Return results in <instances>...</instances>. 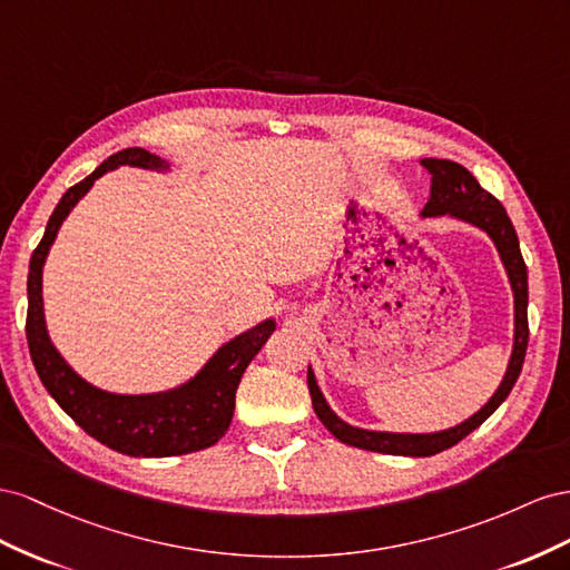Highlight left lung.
<instances>
[{
    "label": "left lung",
    "instance_id": "8db88e82",
    "mask_svg": "<svg viewBox=\"0 0 570 570\" xmlns=\"http://www.w3.org/2000/svg\"><path fill=\"white\" fill-rule=\"evenodd\" d=\"M422 167L430 169L432 174V198L422 209V215L434 217V215H453L459 219H465L470 224L480 226L487 234L492 236L497 248L501 253L503 267L509 272V279L513 286V298H515V344L513 355L509 363V372L503 377L497 394L490 399L480 413H475L463 425L436 432V434H389V432H367V430H355L346 422H341L330 405L324 403L322 392L317 389L313 370H307V389H311L313 396V409L322 425L327 428L338 442H344L355 449L365 451H377V453H394V456H434V453L451 449L459 444L463 436H468L473 430H478L482 422L490 417L499 405L511 394L515 380L520 377V370H523L525 351H528V267L523 263V255H520L518 236L513 224L507 215V209L494 198L492 193H487L478 178L470 174L459 161L451 159H422Z\"/></svg>",
    "mask_w": 570,
    "mask_h": 570
}]
</instances>
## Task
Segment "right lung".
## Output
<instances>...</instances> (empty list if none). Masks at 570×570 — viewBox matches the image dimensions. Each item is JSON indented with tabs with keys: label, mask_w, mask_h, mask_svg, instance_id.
I'll return each instance as SVG.
<instances>
[{
	"label": "right lung",
	"mask_w": 570,
	"mask_h": 570,
	"mask_svg": "<svg viewBox=\"0 0 570 570\" xmlns=\"http://www.w3.org/2000/svg\"><path fill=\"white\" fill-rule=\"evenodd\" d=\"M131 165L167 169V161L140 148H126L105 159L83 181L61 195L59 205L47 222V229L38 248L32 250L28 267V315L26 336L32 365L38 370L47 392L71 415L78 428H83L97 442L126 453V456L165 459L181 453L203 451L217 444L229 430L236 405V389L248 363L265 346L274 332V322L267 320L255 330L236 336L205 365L198 377L181 389L157 396H114L80 380L61 361L50 344L42 313V265L50 253L52 240L71 207L83 198L95 178L105 171Z\"/></svg>",
	"instance_id": "add662e5"
}]
</instances>
